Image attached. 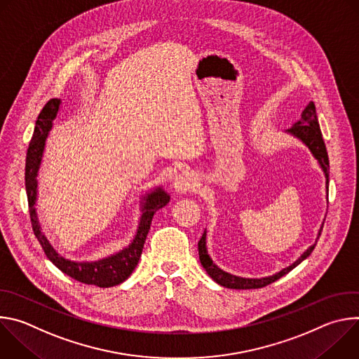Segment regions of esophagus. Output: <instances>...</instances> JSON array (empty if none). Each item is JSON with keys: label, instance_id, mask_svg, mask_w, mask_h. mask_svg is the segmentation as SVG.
Masks as SVG:
<instances>
[{"label": "esophagus", "instance_id": "1", "mask_svg": "<svg viewBox=\"0 0 359 359\" xmlns=\"http://www.w3.org/2000/svg\"><path fill=\"white\" fill-rule=\"evenodd\" d=\"M197 184H198L197 176L193 172H189V170H184L180 175H177L176 179H175V183H173L175 190L179 191V193L191 191L197 187Z\"/></svg>", "mask_w": 359, "mask_h": 359}]
</instances>
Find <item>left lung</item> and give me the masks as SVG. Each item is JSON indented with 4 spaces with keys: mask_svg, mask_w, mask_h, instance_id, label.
<instances>
[{
    "mask_svg": "<svg viewBox=\"0 0 359 359\" xmlns=\"http://www.w3.org/2000/svg\"><path fill=\"white\" fill-rule=\"evenodd\" d=\"M288 133L294 135L295 137H298L299 140H302L309 149L311 150V153L314 155V158L318 161L320 166L323 168L325 177H327V187H328V176H330V161H328V153H327V147L323 139V133L320 129V123H318V118H317V111H316V105L314 102H310L309 107H306L302 114H301V119L291 126L288 130ZM324 224L320 229L318 233V238L321 236ZM317 244V243H316ZM316 244H313L310 248H306L304 251V254L301 257L292 263L291 266H288L287 269L281 270L280 273L270 276V277H264V278H243V277H237L233 274H229L223 270H220L209 257L208 254V248H206V231L203 233L201 238L198 240V259L201 266L204 267V270L208 271V274L220 285L227 287V288H234V290H251V288H262L266 287L274 281H277L278 278H281L283 276H285L287 273H290L292 269H295L301 262H304L309 255L313 252V250L316 248Z\"/></svg>",
    "mask_w": 359,
    "mask_h": 359,
    "instance_id": "1",
    "label": "left lung"
}]
</instances>
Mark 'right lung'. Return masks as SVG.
<instances>
[{
  "mask_svg": "<svg viewBox=\"0 0 359 359\" xmlns=\"http://www.w3.org/2000/svg\"><path fill=\"white\" fill-rule=\"evenodd\" d=\"M60 105H61V100L57 97L49 99L46 102L45 107L42 108V111L38 115V119L35 122L34 135H32V139H31L28 150H27L25 189H27V196H28V208H29L32 230H34V234L38 238L39 244L42 245L46 257L53 262L62 273H65L67 276H69L74 280L83 283V284L96 285L100 288L114 287V285L123 283L132 274L135 267L137 266L146 236H147L150 224H151L153 215H155L159 209L165 208L169 203L170 197L162 189H156L155 191L149 193L144 197L143 208H142L143 213H142L140 223H139V227H137L133 241L129 244V247L111 255V257L92 262V263H76V262H71V260L61 257V255L53 248V245L49 244L46 237L41 233V227H39V223L36 219V212H35L38 169L41 165L48 132L50 128H53V121L55 119V116L58 114Z\"/></svg>",
  "mask_w": 359,
  "mask_h": 359,
  "instance_id": "obj_1",
  "label": "right lung"
}]
</instances>
